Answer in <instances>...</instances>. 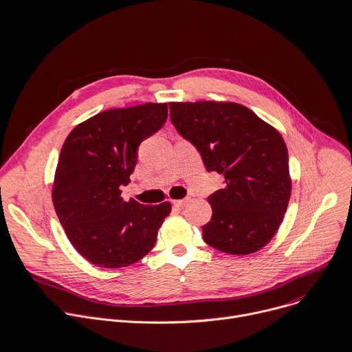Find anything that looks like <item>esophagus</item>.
I'll return each mask as SVG.
<instances>
[{
  "mask_svg": "<svg viewBox=\"0 0 352 352\" xmlns=\"http://www.w3.org/2000/svg\"><path fill=\"white\" fill-rule=\"evenodd\" d=\"M187 203H188V199H184V200H175V201H173V206H175V207H184Z\"/></svg>",
  "mask_w": 352,
  "mask_h": 352,
  "instance_id": "obj_1",
  "label": "esophagus"
}]
</instances>
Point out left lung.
<instances>
[{
    "label": "left lung",
    "mask_w": 352,
    "mask_h": 352,
    "mask_svg": "<svg viewBox=\"0 0 352 352\" xmlns=\"http://www.w3.org/2000/svg\"><path fill=\"white\" fill-rule=\"evenodd\" d=\"M169 109L206 169L225 177V187L208 197L212 217L203 226L204 242L228 254L260 250L277 233L291 197L284 138L239 103L172 102Z\"/></svg>",
    "instance_id": "left-lung-1"
}]
</instances>
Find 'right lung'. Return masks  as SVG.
<instances>
[{
	"mask_svg": "<svg viewBox=\"0 0 352 352\" xmlns=\"http://www.w3.org/2000/svg\"><path fill=\"white\" fill-rule=\"evenodd\" d=\"M168 119V103L111 109L78 124L64 141L53 184L56 214L75 250L103 268L141 260L172 206L124 201L140 144Z\"/></svg>",
	"mask_w": 352,
	"mask_h": 352,
	"instance_id": "right-lung-1",
	"label": "right lung"
}]
</instances>
